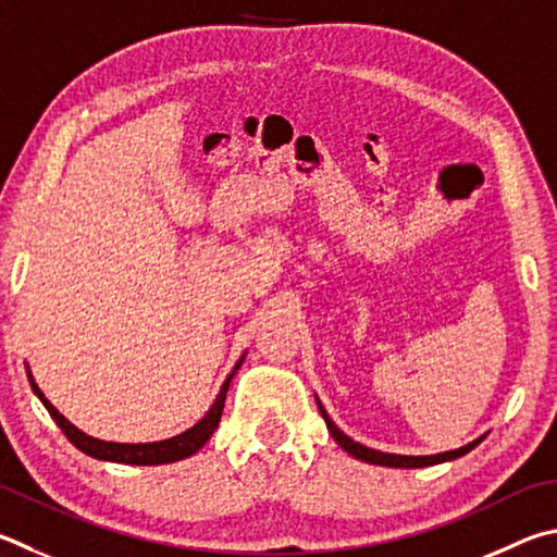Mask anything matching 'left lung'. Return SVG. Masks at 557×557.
Wrapping results in <instances>:
<instances>
[{
    "instance_id": "8db88e82",
    "label": "left lung",
    "mask_w": 557,
    "mask_h": 557,
    "mask_svg": "<svg viewBox=\"0 0 557 557\" xmlns=\"http://www.w3.org/2000/svg\"><path fill=\"white\" fill-rule=\"evenodd\" d=\"M319 411H321L323 421H326L331 436L338 441V446H341L343 450L350 453L352 458L366 460V462H372V465H382V468H429V465H438V462L460 458V455L470 453V450L482 441V438H478V441H472V443H468V446H462V448H458V450H448V453H438V455H423V458H413V455H392V453H380V450H372V448L360 446V443L348 438L346 433H343V431L336 426V423H333V421L329 419V413H326V409L321 407V404H319Z\"/></svg>"
}]
</instances>
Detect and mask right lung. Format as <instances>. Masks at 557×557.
<instances>
[{
    "label": "right lung",
    "instance_id": "obj_1",
    "mask_svg": "<svg viewBox=\"0 0 557 557\" xmlns=\"http://www.w3.org/2000/svg\"><path fill=\"white\" fill-rule=\"evenodd\" d=\"M240 368V360L236 370ZM234 370V372H236ZM234 380V375H228V380L224 382V387H221L219 397L214 401V407L207 411V417L201 419L195 426L187 429L185 433H180L175 438H168V441H158V443H107V441H97L92 436H87L79 429H75L73 423H70L63 413H60L53 404H50L44 392L38 389V384L34 382V377L28 375V382H32L34 392L38 394V399L44 401V407L48 409L50 417L60 426V431L65 433L67 441L73 443L77 450H83L89 458H97V460H111V462H124V465H163V462H175L187 458V455L197 453L205 443L209 441L211 433L216 431L219 421H221V411H224V401H226V392H228V384Z\"/></svg>",
    "mask_w": 557,
    "mask_h": 557
}]
</instances>
